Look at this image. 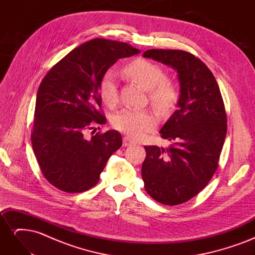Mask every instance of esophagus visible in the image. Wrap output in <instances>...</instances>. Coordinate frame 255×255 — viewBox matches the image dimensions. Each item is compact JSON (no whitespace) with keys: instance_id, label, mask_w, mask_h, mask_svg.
Masks as SVG:
<instances>
[{"instance_id":"34e87169","label":"esophagus","mask_w":255,"mask_h":255,"mask_svg":"<svg viewBox=\"0 0 255 255\" xmlns=\"http://www.w3.org/2000/svg\"><path fill=\"white\" fill-rule=\"evenodd\" d=\"M132 144H135V141L130 139V138L128 136H126L123 137V145L125 146H128V145H132Z\"/></svg>"}]
</instances>
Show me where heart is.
<instances>
[{
	"mask_svg": "<svg viewBox=\"0 0 255 255\" xmlns=\"http://www.w3.org/2000/svg\"><path fill=\"white\" fill-rule=\"evenodd\" d=\"M129 80L149 92V101L160 113L170 111L179 100L174 85L166 81V74L158 65L145 59H136L123 68ZM100 97L103 103L115 109L119 102L117 85L114 74L106 72L100 83ZM156 125L155 117L149 111L125 110L113 119V127L130 137L139 138Z\"/></svg>",
	"mask_w": 255,
	"mask_h": 255,
	"instance_id": "1",
	"label": "heart"
}]
</instances>
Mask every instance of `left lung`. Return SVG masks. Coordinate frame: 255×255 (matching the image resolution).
<instances>
[{"label": "left lung", "instance_id": "8db88e82", "mask_svg": "<svg viewBox=\"0 0 255 255\" xmlns=\"http://www.w3.org/2000/svg\"><path fill=\"white\" fill-rule=\"evenodd\" d=\"M177 71V109L160 129L168 148L145 145L141 167L144 189L155 201L177 205L197 196L218 168L227 135V113L215 76L201 59L182 50L143 53Z\"/></svg>", "mask_w": 255, "mask_h": 255}]
</instances>
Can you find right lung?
Here are the masks:
<instances>
[{
  "label": "right lung",
  "instance_id": "right-lung-1",
  "mask_svg": "<svg viewBox=\"0 0 255 255\" xmlns=\"http://www.w3.org/2000/svg\"><path fill=\"white\" fill-rule=\"evenodd\" d=\"M140 51L126 42L96 38L54 65L38 88L30 134L40 170L56 188L76 194L94 187L114 152L122 145L117 130L85 132L104 125L100 83L117 59Z\"/></svg>",
  "mask_w": 255,
  "mask_h": 255
}]
</instances>
